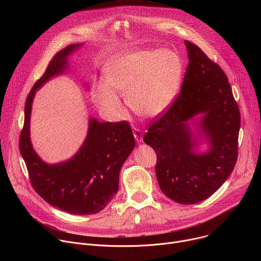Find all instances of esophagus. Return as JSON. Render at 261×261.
Here are the masks:
<instances>
[{"label": "esophagus", "instance_id": "esophagus-1", "mask_svg": "<svg viewBox=\"0 0 261 261\" xmlns=\"http://www.w3.org/2000/svg\"><path fill=\"white\" fill-rule=\"evenodd\" d=\"M133 134H134L135 140H136L137 142H141V141H142V138H143V134H142V132H141L139 129H137V128H134Z\"/></svg>", "mask_w": 261, "mask_h": 261}]
</instances>
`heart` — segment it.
Returning <instances> with one entry per match:
<instances>
[{"instance_id": "heart-1", "label": "heart", "mask_w": 261, "mask_h": 261, "mask_svg": "<svg viewBox=\"0 0 261 261\" xmlns=\"http://www.w3.org/2000/svg\"><path fill=\"white\" fill-rule=\"evenodd\" d=\"M181 61L169 49L134 50L111 61L105 72L106 83L93 91V99L111 120L123 115L117 92L135 114L153 118L161 115L174 100L181 79Z\"/></svg>"}]
</instances>
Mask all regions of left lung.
Wrapping results in <instances>:
<instances>
[{
	"label": "left lung",
	"instance_id": "1",
	"mask_svg": "<svg viewBox=\"0 0 261 261\" xmlns=\"http://www.w3.org/2000/svg\"><path fill=\"white\" fill-rule=\"evenodd\" d=\"M189 64L180 92L159 119L148 124L143 141L157 154L156 176L161 191L181 204H194L213 195L230 175L238 159L241 116L226 74L195 44L185 41ZM197 123L209 150L199 144L188 122ZM196 122V121H195Z\"/></svg>",
	"mask_w": 261,
	"mask_h": 261
}]
</instances>
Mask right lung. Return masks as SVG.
I'll use <instances>...</instances> for the list:
<instances>
[{"instance_id": "1", "label": "right lung", "mask_w": 261, "mask_h": 261, "mask_svg": "<svg viewBox=\"0 0 261 261\" xmlns=\"http://www.w3.org/2000/svg\"><path fill=\"white\" fill-rule=\"evenodd\" d=\"M83 44H71L60 50L41 79L29 93L24 106V124L19 151L35 191L46 202L73 215H92L102 211L119 190V175L132 153L135 139L131 127L123 122H98L91 118L86 140L71 159L47 164L37 155L30 137L32 104L46 82L68 68V58Z\"/></svg>"}]
</instances>
